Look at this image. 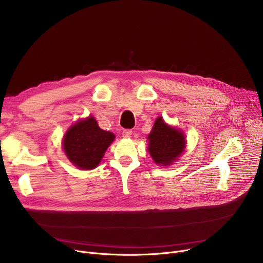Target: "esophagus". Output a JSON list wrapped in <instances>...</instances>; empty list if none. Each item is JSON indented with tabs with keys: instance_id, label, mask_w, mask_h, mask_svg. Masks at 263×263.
I'll use <instances>...</instances> for the list:
<instances>
[{
	"instance_id": "34e87169",
	"label": "esophagus",
	"mask_w": 263,
	"mask_h": 263,
	"mask_svg": "<svg viewBox=\"0 0 263 263\" xmlns=\"http://www.w3.org/2000/svg\"><path fill=\"white\" fill-rule=\"evenodd\" d=\"M132 133H133V132H132L130 129H124V130L122 132V137H123V138H126V139H127V138H130V137H132Z\"/></svg>"
}]
</instances>
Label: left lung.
<instances>
[{
	"instance_id": "1",
	"label": "left lung",
	"mask_w": 263,
	"mask_h": 263,
	"mask_svg": "<svg viewBox=\"0 0 263 263\" xmlns=\"http://www.w3.org/2000/svg\"><path fill=\"white\" fill-rule=\"evenodd\" d=\"M147 139L148 152L155 163L163 166L173 164L186 146L183 133L166 124L162 117L157 118Z\"/></svg>"
}]
</instances>
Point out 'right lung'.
I'll use <instances>...</instances> for the list:
<instances>
[{"label":"right lung","instance_id":"right-lung-1","mask_svg":"<svg viewBox=\"0 0 263 263\" xmlns=\"http://www.w3.org/2000/svg\"><path fill=\"white\" fill-rule=\"evenodd\" d=\"M115 135L101 129L92 116L80 120L66 132L63 149L70 162L80 170H93L102 160Z\"/></svg>","mask_w":263,"mask_h":263}]
</instances>
